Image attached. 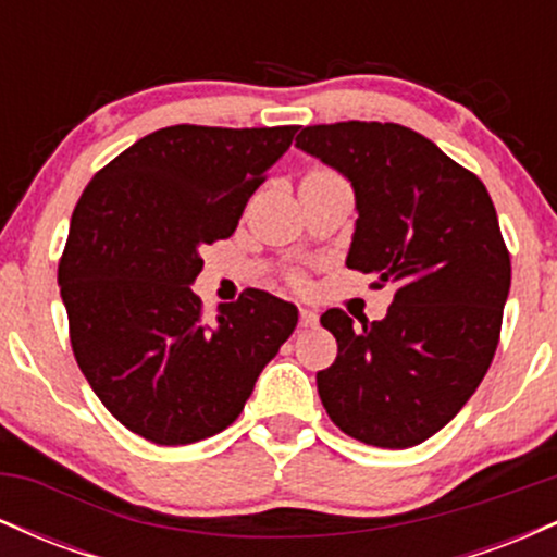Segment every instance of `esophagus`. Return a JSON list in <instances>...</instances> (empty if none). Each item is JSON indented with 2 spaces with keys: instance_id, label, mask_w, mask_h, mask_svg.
I'll list each match as a JSON object with an SVG mask.
<instances>
[{
  "instance_id": "34e87169",
  "label": "esophagus",
  "mask_w": 557,
  "mask_h": 557,
  "mask_svg": "<svg viewBox=\"0 0 557 557\" xmlns=\"http://www.w3.org/2000/svg\"><path fill=\"white\" fill-rule=\"evenodd\" d=\"M319 324V314L314 309H300V327H317Z\"/></svg>"
}]
</instances>
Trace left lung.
I'll use <instances>...</instances> for the list:
<instances>
[{
  "label": "left lung",
  "instance_id": "left-lung-1",
  "mask_svg": "<svg viewBox=\"0 0 557 557\" xmlns=\"http://www.w3.org/2000/svg\"><path fill=\"white\" fill-rule=\"evenodd\" d=\"M296 146L354 185L345 264L395 285L380 322L322 314L337 359L317 372L322 406L348 437L413 447L456 417L487 374L510 290V253L474 172L395 123L300 127Z\"/></svg>",
  "mask_w": 557,
  "mask_h": 557
}]
</instances>
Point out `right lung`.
Returning a JSON list of instances; mask_svg holds the SVG:
<instances>
[{"mask_svg": "<svg viewBox=\"0 0 557 557\" xmlns=\"http://www.w3.org/2000/svg\"><path fill=\"white\" fill-rule=\"evenodd\" d=\"M298 125H172L149 133L83 190L57 283L88 385L120 424L190 445L240 417L298 309L246 290L203 322L190 290L201 248L230 238Z\"/></svg>", "mask_w": 557, "mask_h": 557, "instance_id": "add662e5", "label": "right lung"}]
</instances>
